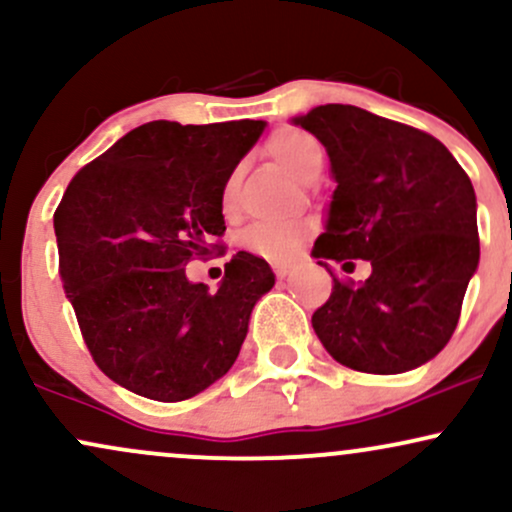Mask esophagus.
Here are the masks:
<instances>
[{"label":"esophagus","instance_id":"esophagus-1","mask_svg":"<svg viewBox=\"0 0 512 512\" xmlns=\"http://www.w3.org/2000/svg\"><path fill=\"white\" fill-rule=\"evenodd\" d=\"M274 272H276V276H279V279H289V276H291V264H284V262L274 264Z\"/></svg>","mask_w":512,"mask_h":512}]
</instances>
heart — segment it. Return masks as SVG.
<instances>
[{
	"mask_svg": "<svg viewBox=\"0 0 512 512\" xmlns=\"http://www.w3.org/2000/svg\"><path fill=\"white\" fill-rule=\"evenodd\" d=\"M267 151L276 161L281 163L291 175L298 180H308L313 170L322 166V149L320 144L310 137L308 132L296 127H281L269 137ZM236 192H238V170H233L223 182L221 190V207L223 211H231L236 207ZM308 228L298 226V223H252L248 231L243 233V245L255 255L264 257L272 262H286L296 255L298 248L303 245Z\"/></svg>",
	"mask_w": 512,
	"mask_h": 512,
	"instance_id": "obj_1",
	"label": "heart"
}]
</instances>
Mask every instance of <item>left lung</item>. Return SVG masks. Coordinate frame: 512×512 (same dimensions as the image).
Instances as JSON below:
<instances>
[{"label": "left lung", "instance_id": "left-lung-1", "mask_svg": "<svg viewBox=\"0 0 512 512\" xmlns=\"http://www.w3.org/2000/svg\"><path fill=\"white\" fill-rule=\"evenodd\" d=\"M291 122L325 146L337 182L313 255L342 269L370 262L361 284L334 279L315 334L363 373L424 366L450 342L479 267L472 180L436 137L356 105H317Z\"/></svg>", "mask_w": 512, "mask_h": 512}]
</instances>
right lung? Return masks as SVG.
Listing matches in <instances>:
<instances>
[{"label":"right lung","mask_w":512,"mask_h":512,"mask_svg":"<svg viewBox=\"0 0 512 512\" xmlns=\"http://www.w3.org/2000/svg\"><path fill=\"white\" fill-rule=\"evenodd\" d=\"M262 120H154L74 175L55 211L64 293L96 366L134 395L182 402L231 370L255 303L274 286L240 250L219 289L187 279L226 223L221 190Z\"/></svg>","instance_id":"1"}]
</instances>
